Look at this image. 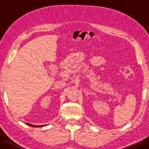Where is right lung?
Segmentation results:
<instances>
[{"label":"right lung","instance_id":"add662e5","mask_svg":"<svg viewBox=\"0 0 149 149\" xmlns=\"http://www.w3.org/2000/svg\"><path fill=\"white\" fill-rule=\"evenodd\" d=\"M26 124L29 125V126H31V127H43V126H45V125H32V124H30V123H26Z\"/></svg>","mask_w":149,"mask_h":149}]
</instances>
